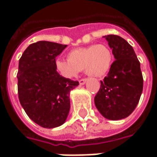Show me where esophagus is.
<instances>
[{
  "instance_id": "34e87169",
  "label": "esophagus",
  "mask_w": 157,
  "mask_h": 157,
  "mask_svg": "<svg viewBox=\"0 0 157 157\" xmlns=\"http://www.w3.org/2000/svg\"><path fill=\"white\" fill-rule=\"evenodd\" d=\"M86 82V79H81L80 81H79V83H80V85H84Z\"/></svg>"
}]
</instances>
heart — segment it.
<instances>
[{
  "label": "heart",
  "instance_id": "heart-1",
  "mask_svg": "<svg viewBox=\"0 0 157 157\" xmlns=\"http://www.w3.org/2000/svg\"><path fill=\"white\" fill-rule=\"evenodd\" d=\"M112 63L113 53L110 48L100 44L73 49L67 55V60L56 59L55 67L65 78L75 77L83 69L88 75L102 77L109 71Z\"/></svg>",
  "mask_w": 157,
  "mask_h": 157
}]
</instances>
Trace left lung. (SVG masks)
I'll return each instance as SVG.
<instances>
[{
	"label": "left lung",
	"instance_id": "left-lung-1",
	"mask_svg": "<svg viewBox=\"0 0 157 157\" xmlns=\"http://www.w3.org/2000/svg\"><path fill=\"white\" fill-rule=\"evenodd\" d=\"M103 38L113 49L115 61L101 82L94 102L104 118L119 120L130 115L140 101L143 90L140 64L134 48L125 39L113 34Z\"/></svg>",
	"mask_w": 157,
	"mask_h": 157
}]
</instances>
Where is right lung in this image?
<instances>
[{
    "instance_id": "right-lung-1",
    "label": "right lung",
    "mask_w": 157,
    "mask_h": 157,
    "mask_svg": "<svg viewBox=\"0 0 157 157\" xmlns=\"http://www.w3.org/2000/svg\"><path fill=\"white\" fill-rule=\"evenodd\" d=\"M66 47L39 41L29 45L19 59V101L29 118L43 128H55L65 123L71 108L70 92L79 85L56 71L55 58Z\"/></svg>"
}]
</instances>
